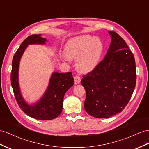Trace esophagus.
I'll use <instances>...</instances> for the list:
<instances>
[{"mask_svg":"<svg viewBox=\"0 0 149 149\" xmlns=\"http://www.w3.org/2000/svg\"><path fill=\"white\" fill-rule=\"evenodd\" d=\"M74 81H75V84H79V83L81 82V77H79V75H75V77H74Z\"/></svg>","mask_w":149,"mask_h":149,"instance_id":"obj_1","label":"esophagus"}]
</instances>
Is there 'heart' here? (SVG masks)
<instances>
[{
  "mask_svg": "<svg viewBox=\"0 0 149 149\" xmlns=\"http://www.w3.org/2000/svg\"><path fill=\"white\" fill-rule=\"evenodd\" d=\"M103 49L104 45L100 38L82 35L68 41L65 47V58L67 60L76 58L77 70L87 73L97 65Z\"/></svg>",
  "mask_w": 149,
  "mask_h": 149,
  "instance_id": "heart-1",
  "label": "heart"
}]
</instances>
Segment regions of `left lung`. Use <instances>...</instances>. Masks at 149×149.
Returning <instances> with one entry per match:
<instances>
[{
	"label": "left lung",
	"mask_w": 149,
	"mask_h": 149,
	"mask_svg": "<svg viewBox=\"0 0 149 149\" xmlns=\"http://www.w3.org/2000/svg\"><path fill=\"white\" fill-rule=\"evenodd\" d=\"M109 33L111 42L104 58L81 80L86 92L85 110L97 118H109L123 111L136 85L133 54L118 34Z\"/></svg>",
	"instance_id": "8db88e82"
}]
</instances>
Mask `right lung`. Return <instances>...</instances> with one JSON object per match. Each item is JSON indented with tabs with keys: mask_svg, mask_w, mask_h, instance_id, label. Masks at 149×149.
Wrapping results in <instances>:
<instances>
[{
	"mask_svg": "<svg viewBox=\"0 0 149 149\" xmlns=\"http://www.w3.org/2000/svg\"><path fill=\"white\" fill-rule=\"evenodd\" d=\"M41 35L29 36L21 43L13 59L10 81L15 98L25 114L36 120H50L58 117L62 113L64 95L74 85V80L72 72H54L52 75L47 91L39 101L33 105H29L22 98L18 82L19 65L28 45L45 44L47 40Z\"/></svg>",
	"mask_w": 149,
	"mask_h": 149,
	"instance_id": "1",
	"label": "right lung"
}]
</instances>
